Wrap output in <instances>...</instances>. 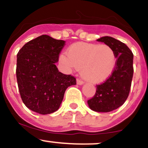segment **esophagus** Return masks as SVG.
I'll use <instances>...</instances> for the list:
<instances>
[{
  "label": "esophagus",
  "mask_w": 148,
  "mask_h": 148,
  "mask_svg": "<svg viewBox=\"0 0 148 148\" xmlns=\"http://www.w3.org/2000/svg\"><path fill=\"white\" fill-rule=\"evenodd\" d=\"M84 84V82L83 81H81V80H80V79H76V84L77 85L81 86V85H83Z\"/></svg>",
  "instance_id": "1"
}]
</instances>
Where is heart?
I'll list each match as a JSON object with an SVG mask.
<instances>
[{"mask_svg":"<svg viewBox=\"0 0 148 148\" xmlns=\"http://www.w3.org/2000/svg\"><path fill=\"white\" fill-rule=\"evenodd\" d=\"M67 55L60 56V62L65 68H81V74L86 81L97 84L109 79L117 65L116 53L107 45L73 44L67 49Z\"/></svg>","mask_w":148,"mask_h":148,"instance_id":"b5f03b06","label":"heart"}]
</instances>
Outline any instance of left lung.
<instances>
[{
    "mask_svg": "<svg viewBox=\"0 0 148 148\" xmlns=\"http://www.w3.org/2000/svg\"><path fill=\"white\" fill-rule=\"evenodd\" d=\"M97 41L111 47L118 58L114 72L104 83L97 86L95 95L88 101L91 110L107 113L121 106L128 97L133 78L134 55L125 44L112 37H102Z\"/></svg>",
    "mask_w": 148,
    "mask_h": 148,
    "instance_id": "1",
    "label": "left lung"
}]
</instances>
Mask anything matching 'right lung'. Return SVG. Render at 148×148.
<instances>
[{
	"label": "right lung",
	"instance_id": "obj_1",
	"mask_svg": "<svg viewBox=\"0 0 148 148\" xmlns=\"http://www.w3.org/2000/svg\"><path fill=\"white\" fill-rule=\"evenodd\" d=\"M65 45L42 35L27 42L17 53L16 79L23 102L29 109L42 115L60 108L64 92L76 85V79L60 72L56 63Z\"/></svg>",
	"mask_w": 148,
	"mask_h": 148
}]
</instances>
